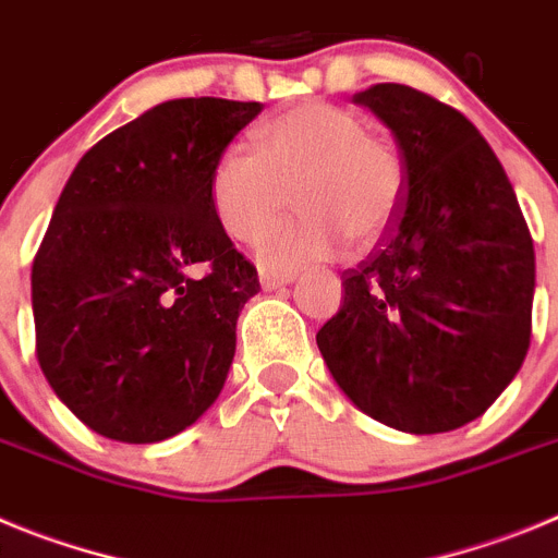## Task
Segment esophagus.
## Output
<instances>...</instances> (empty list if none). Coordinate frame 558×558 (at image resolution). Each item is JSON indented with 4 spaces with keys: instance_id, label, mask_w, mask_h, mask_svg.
<instances>
[{
    "instance_id": "34e87169",
    "label": "esophagus",
    "mask_w": 558,
    "mask_h": 558,
    "mask_svg": "<svg viewBox=\"0 0 558 558\" xmlns=\"http://www.w3.org/2000/svg\"><path fill=\"white\" fill-rule=\"evenodd\" d=\"M258 278H260V286H264V289H278V286L291 283V280H294V272H278V269L260 267Z\"/></svg>"
}]
</instances>
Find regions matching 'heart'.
Returning a JSON list of instances; mask_svg holds the SVG:
<instances>
[{
    "label": "heart",
    "mask_w": 558,
    "mask_h": 558,
    "mask_svg": "<svg viewBox=\"0 0 558 558\" xmlns=\"http://www.w3.org/2000/svg\"><path fill=\"white\" fill-rule=\"evenodd\" d=\"M255 155L228 149L208 178V203L219 228L255 244L282 218L289 193L304 214L260 244L269 267L325 260L348 244H375L398 217L405 163L398 144L369 133L350 108L308 99L280 110L253 133Z\"/></svg>",
    "instance_id": "1"
}]
</instances>
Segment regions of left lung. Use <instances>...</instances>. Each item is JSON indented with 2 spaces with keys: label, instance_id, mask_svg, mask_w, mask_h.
Returning <instances> with one entry per match:
<instances>
[{
  "label": "left lung",
  "instance_id": "obj_1",
  "mask_svg": "<svg viewBox=\"0 0 558 558\" xmlns=\"http://www.w3.org/2000/svg\"><path fill=\"white\" fill-rule=\"evenodd\" d=\"M405 163L398 217L316 333L341 391L378 423L441 434L484 414L531 344L534 242L475 124L411 85L359 92Z\"/></svg>",
  "mask_w": 558,
  "mask_h": 558
}]
</instances>
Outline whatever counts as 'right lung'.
<instances>
[{"mask_svg": "<svg viewBox=\"0 0 558 558\" xmlns=\"http://www.w3.org/2000/svg\"><path fill=\"white\" fill-rule=\"evenodd\" d=\"M260 102L172 99L80 158L33 260L35 355L77 420L169 439L222 391L258 272L214 219L208 178Z\"/></svg>", "mask_w": 558, "mask_h": 558, "instance_id": "1", "label": "right lung"}]
</instances>
